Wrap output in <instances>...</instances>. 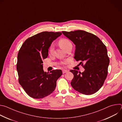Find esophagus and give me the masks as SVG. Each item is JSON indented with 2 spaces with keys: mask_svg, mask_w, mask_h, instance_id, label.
Returning <instances> with one entry per match:
<instances>
[{
  "mask_svg": "<svg viewBox=\"0 0 122 122\" xmlns=\"http://www.w3.org/2000/svg\"><path fill=\"white\" fill-rule=\"evenodd\" d=\"M67 71H66V70H65V69H63V70H62V72H63V73H66V72H67Z\"/></svg>",
  "mask_w": 122,
  "mask_h": 122,
  "instance_id": "1",
  "label": "esophagus"
}]
</instances>
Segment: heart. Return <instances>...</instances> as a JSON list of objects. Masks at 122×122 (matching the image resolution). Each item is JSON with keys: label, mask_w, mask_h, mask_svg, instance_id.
<instances>
[{"label": "heart", "mask_w": 122, "mask_h": 122, "mask_svg": "<svg viewBox=\"0 0 122 122\" xmlns=\"http://www.w3.org/2000/svg\"><path fill=\"white\" fill-rule=\"evenodd\" d=\"M58 43L60 47L64 50H65L69 46L72 45L71 41L66 38L61 39L59 41ZM54 45L51 44L49 48V53L50 54H53V53L54 52Z\"/></svg>", "instance_id": "b5f03b06"}]
</instances>
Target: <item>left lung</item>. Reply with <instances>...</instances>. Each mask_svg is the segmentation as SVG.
Wrapping results in <instances>:
<instances>
[{
	"instance_id": "obj_1",
	"label": "left lung",
	"mask_w": 122,
	"mask_h": 122,
	"mask_svg": "<svg viewBox=\"0 0 122 122\" xmlns=\"http://www.w3.org/2000/svg\"><path fill=\"white\" fill-rule=\"evenodd\" d=\"M62 32L76 45L74 58L81 61L85 69L82 73L70 71L74 75L72 87L84 95L96 93L103 85L108 74L110 59L106 46L95 35L83 30ZM83 62L85 64L83 66Z\"/></svg>"
}]
</instances>
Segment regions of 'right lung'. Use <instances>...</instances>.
Masks as SVG:
<instances>
[{
	"label": "right lung",
	"instance_id": "obj_1",
	"mask_svg": "<svg viewBox=\"0 0 122 122\" xmlns=\"http://www.w3.org/2000/svg\"><path fill=\"white\" fill-rule=\"evenodd\" d=\"M61 32L44 31L28 38L22 44L16 65L19 82L26 94L36 99L44 98L55 90L61 69L44 72L42 60L47 57L49 48Z\"/></svg>",
	"mask_w": 122,
	"mask_h": 122
}]
</instances>
